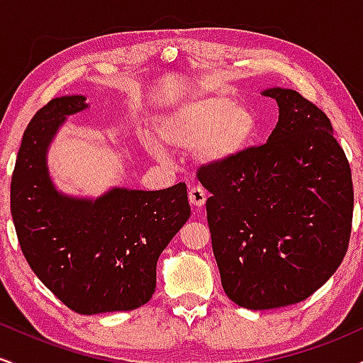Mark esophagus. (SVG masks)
I'll list each match as a JSON object with an SVG mask.
<instances>
[{"mask_svg":"<svg viewBox=\"0 0 363 363\" xmlns=\"http://www.w3.org/2000/svg\"><path fill=\"white\" fill-rule=\"evenodd\" d=\"M189 203L196 208L205 206L206 203V191L201 186H194L189 189Z\"/></svg>","mask_w":363,"mask_h":363,"instance_id":"34e87169","label":"esophagus"}]
</instances>
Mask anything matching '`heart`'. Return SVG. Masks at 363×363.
<instances>
[{
	"instance_id": "b5f03b06",
	"label": "heart",
	"mask_w": 363,
	"mask_h": 363,
	"mask_svg": "<svg viewBox=\"0 0 363 363\" xmlns=\"http://www.w3.org/2000/svg\"><path fill=\"white\" fill-rule=\"evenodd\" d=\"M153 128L164 145L193 148L203 165H225L251 148L257 135V116L247 102L234 101L223 91L198 90L158 112ZM160 142L155 136L143 138L148 153L165 160L167 152Z\"/></svg>"
}]
</instances>
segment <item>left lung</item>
Returning a JSON list of instances; mask_svg holds the SVG:
<instances>
[{
  "label": "left lung",
  "mask_w": 363,
  "mask_h": 363,
  "mask_svg": "<svg viewBox=\"0 0 363 363\" xmlns=\"http://www.w3.org/2000/svg\"><path fill=\"white\" fill-rule=\"evenodd\" d=\"M268 143L225 165L199 169L211 247L227 297L251 311L306 301L348 249L352 170L328 116L290 89Z\"/></svg>",
  "instance_id": "left-lung-1"
}]
</instances>
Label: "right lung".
<instances>
[{"label": "right lung", "mask_w": 363, "mask_h": 363, "mask_svg": "<svg viewBox=\"0 0 363 363\" xmlns=\"http://www.w3.org/2000/svg\"><path fill=\"white\" fill-rule=\"evenodd\" d=\"M83 95L52 99L28 123L11 176V216L32 272L78 314L133 311L152 298L157 261L191 216L184 182L160 191L112 187L77 198L54 186L48 150Z\"/></svg>", "instance_id": "obj_1"}]
</instances>
